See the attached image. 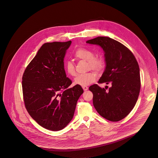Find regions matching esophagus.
Wrapping results in <instances>:
<instances>
[{
	"instance_id": "esophagus-1",
	"label": "esophagus",
	"mask_w": 158,
	"mask_h": 158,
	"mask_svg": "<svg viewBox=\"0 0 158 158\" xmlns=\"http://www.w3.org/2000/svg\"><path fill=\"white\" fill-rule=\"evenodd\" d=\"M82 88L83 89L85 90V91H86V90H87L88 89V87L86 86H83Z\"/></svg>"
}]
</instances>
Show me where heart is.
Returning a JSON list of instances; mask_svg holds the SVG:
<instances>
[{
    "label": "heart",
    "mask_w": 158,
    "mask_h": 158,
    "mask_svg": "<svg viewBox=\"0 0 158 158\" xmlns=\"http://www.w3.org/2000/svg\"><path fill=\"white\" fill-rule=\"evenodd\" d=\"M75 58L77 60L88 61V67L92 70H100L103 67V60L99 57H94V53L86 48H79L74 54ZM64 70L69 75H76L75 69L73 64L68 61L64 64ZM97 75L94 72H89L86 74L76 76L74 80V83L79 86H88L94 82Z\"/></svg>",
    "instance_id": "heart-1"
}]
</instances>
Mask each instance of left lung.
Listing matches in <instances>:
<instances>
[{
	"mask_svg": "<svg viewBox=\"0 0 158 158\" xmlns=\"http://www.w3.org/2000/svg\"><path fill=\"white\" fill-rule=\"evenodd\" d=\"M86 43L99 45L103 50L105 68L98 83L111 85L108 91L97 84L90 86L94 106L105 119L121 120L131 111L139 97L140 76L138 63L129 49L113 38L98 37Z\"/></svg>",
	"mask_w": 158,
	"mask_h": 158,
	"instance_id": "8db88e82",
	"label": "left lung"
}]
</instances>
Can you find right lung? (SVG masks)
<instances>
[{"instance_id":"add662e5","label":"right lung","mask_w":158,"mask_h":158,"mask_svg":"<svg viewBox=\"0 0 158 158\" xmlns=\"http://www.w3.org/2000/svg\"><path fill=\"white\" fill-rule=\"evenodd\" d=\"M71 43L44 44L23 75V95L28 112L39 125L52 131L68 126L83 92L79 85L69 88L72 81L66 74L64 58Z\"/></svg>"}]
</instances>
